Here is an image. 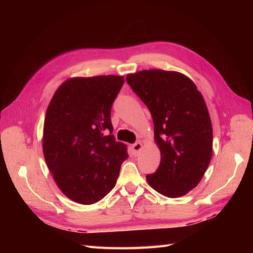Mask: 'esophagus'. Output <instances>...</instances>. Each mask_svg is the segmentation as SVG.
<instances>
[{
  "mask_svg": "<svg viewBox=\"0 0 253 253\" xmlns=\"http://www.w3.org/2000/svg\"><path fill=\"white\" fill-rule=\"evenodd\" d=\"M132 149L133 151L135 152V154H138V153L140 152V150L142 149V143L141 142H135L133 145H132Z\"/></svg>",
  "mask_w": 253,
  "mask_h": 253,
  "instance_id": "1",
  "label": "esophagus"
}]
</instances>
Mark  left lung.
<instances>
[{
	"instance_id": "8db88e82",
	"label": "left lung",
	"mask_w": 253,
	"mask_h": 253,
	"mask_svg": "<svg viewBox=\"0 0 253 253\" xmlns=\"http://www.w3.org/2000/svg\"><path fill=\"white\" fill-rule=\"evenodd\" d=\"M126 82L151 112L162 156L157 171L147 175L149 185L167 197L187 194L212 157V125L202 93L186 75L173 71L127 74Z\"/></svg>"
}]
</instances>
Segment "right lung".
<instances>
[{
	"label": "right lung",
	"mask_w": 253,
	"mask_h": 253,
	"mask_svg": "<svg viewBox=\"0 0 253 253\" xmlns=\"http://www.w3.org/2000/svg\"><path fill=\"white\" fill-rule=\"evenodd\" d=\"M124 76L75 77L53 94L45 115L43 154L57 186L75 203L95 204L110 193L127 158L112 135V104Z\"/></svg>",
	"instance_id": "add662e5"
}]
</instances>
